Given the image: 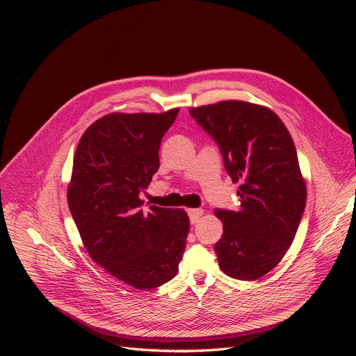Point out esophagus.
<instances>
[{"mask_svg":"<svg viewBox=\"0 0 356 356\" xmlns=\"http://www.w3.org/2000/svg\"><path fill=\"white\" fill-rule=\"evenodd\" d=\"M187 213H188V217H190V222L195 224V222H198V220L201 218V216L204 211H202L201 209H188Z\"/></svg>","mask_w":356,"mask_h":356,"instance_id":"1","label":"esophagus"}]
</instances>
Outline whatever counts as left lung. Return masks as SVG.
I'll return each mask as SVG.
<instances>
[{
    "label": "left lung",
    "mask_w": 356,
    "mask_h": 356,
    "mask_svg": "<svg viewBox=\"0 0 356 356\" xmlns=\"http://www.w3.org/2000/svg\"><path fill=\"white\" fill-rule=\"evenodd\" d=\"M191 117L218 143L241 206L216 210L224 224L214 250L221 270L257 280L286 255L307 200L294 142L270 108L239 99L191 107Z\"/></svg>",
    "instance_id": "left-lung-1"
}]
</instances>
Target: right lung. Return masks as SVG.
<instances>
[{"instance_id": "obj_1", "label": "right lung", "mask_w": 356, "mask_h": 356, "mask_svg": "<svg viewBox=\"0 0 356 356\" xmlns=\"http://www.w3.org/2000/svg\"><path fill=\"white\" fill-rule=\"evenodd\" d=\"M177 113L107 114L86 129L74 154L67 202L84 248L139 290L176 276L190 229L183 209L145 211L139 198L159 169L161 142Z\"/></svg>"}]
</instances>
